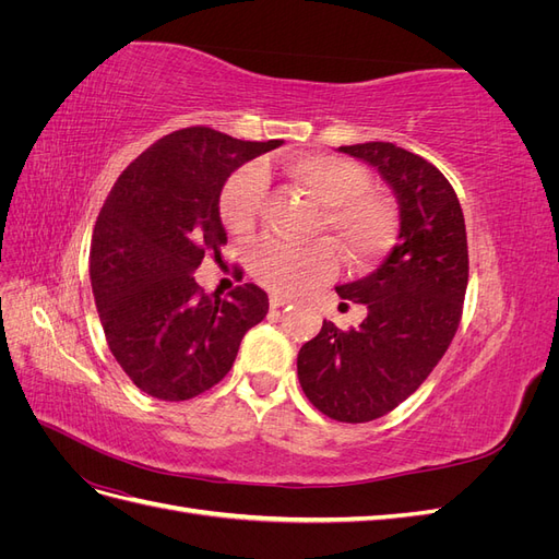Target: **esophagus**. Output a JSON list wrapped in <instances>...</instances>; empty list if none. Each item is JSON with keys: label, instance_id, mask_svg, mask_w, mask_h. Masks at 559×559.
Wrapping results in <instances>:
<instances>
[{"label": "esophagus", "instance_id": "34e87169", "mask_svg": "<svg viewBox=\"0 0 559 559\" xmlns=\"http://www.w3.org/2000/svg\"><path fill=\"white\" fill-rule=\"evenodd\" d=\"M286 302H292V298L280 296V294H273V296H270V308H273V310H280V308H284Z\"/></svg>", "mask_w": 559, "mask_h": 559}]
</instances>
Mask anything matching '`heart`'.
Wrapping results in <instances>:
<instances>
[{"mask_svg": "<svg viewBox=\"0 0 559 559\" xmlns=\"http://www.w3.org/2000/svg\"><path fill=\"white\" fill-rule=\"evenodd\" d=\"M286 175L321 207L319 226L341 245L347 259L366 265L380 259L396 238V210L392 200L368 189L361 165L341 156L300 154L286 163ZM267 195V175L261 165L235 173L218 198L222 222L230 233H249L257 224ZM337 265L335 249L319 240L292 245L267 238L251 251V275L265 289L296 294L308 284L331 275Z\"/></svg>", "mask_w": 559, "mask_h": 559, "instance_id": "b5f03b06", "label": "heart"}]
</instances>
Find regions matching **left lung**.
<instances>
[{"label": "left lung", "instance_id": "8db88e82", "mask_svg": "<svg viewBox=\"0 0 559 559\" xmlns=\"http://www.w3.org/2000/svg\"><path fill=\"white\" fill-rule=\"evenodd\" d=\"M376 167L399 202V238L373 273L335 286L366 306L359 329L324 319L298 352V380L331 419L370 421L394 411L443 359L468 284L464 212L438 167L392 142L341 146Z\"/></svg>", "mask_w": 559, "mask_h": 559}]
</instances>
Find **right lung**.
Segmentation results:
<instances>
[{
  "instance_id": "1",
  "label": "right lung",
  "mask_w": 559,
  "mask_h": 559,
  "mask_svg": "<svg viewBox=\"0 0 559 559\" xmlns=\"http://www.w3.org/2000/svg\"><path fill=\"white\" fill-rule=\"evenodd\" d=\"M282 144L183 128L116 179L93 230L91 284L114 359L144 394L189 401L207 392L267 314L261 286L210 298L193 273L205 253L222 257L218 198L228 177Z\"/></svg>"
}]
</instances>
